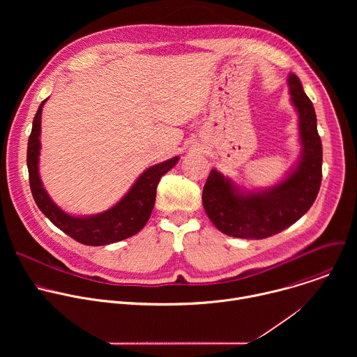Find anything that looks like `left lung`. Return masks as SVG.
<instances>
[{"label": "left lung", "instance_id": "left-lung-1", "mask_svg": "<svg viewBox=\"0 0 357 357\" xmlns=\"http://www.w3.org/2000/svg\"><path fill=\"white\" fill-rule=\"evenodd\" d=\"M291 103L298 113L302 145L298 162L274 186L248 190L218 169H212L203 188V208L211 222L225 234L260 240L277 234L310 211L322 181V142L317 130L312 101L298 76L289 73Z\"/></svg>", "mask_w": 357, "mask_h": 357}]
</instances>
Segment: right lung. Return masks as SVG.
Masks as SVG:
<instances>
[{
    "instance_id": "1",
    "label": "right lung",
    "mask_w": 357,
    "mask_h": 357,
    "mask_svg": "<svg viewBox=\"0 0 357 357\" xmlns=\"http://www.w3.org/2000/svg\"><path fill=\"white\" fill-rule=\"evenodd\" d=\"M46 100L42 101L33 117L26 151L29 185L40 212L63 233L86 245H106L137 234L146 225L154 209L157 186L161 178L178 164L179 157L145 169L130 190L109 211L91 216H72L50 199L39 176L40 119Z\"/></svg>"
}]
</instances>
